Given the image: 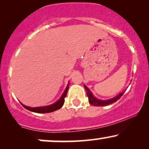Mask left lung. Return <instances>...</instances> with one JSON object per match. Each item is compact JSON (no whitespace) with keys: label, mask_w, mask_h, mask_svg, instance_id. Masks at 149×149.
Instances as JSON below:
<instances>
[{"label":"left lung","mask_w":149,"mask_h":149,"mask_svg":"<svg viewBox=\"0 0 149 149\" xmlns=\"http://www.w3.org/2000/svg\"><path fill=\"white\" fill-rule=\"evenodd\" d=\"M85 90H86V93H87V96L88 97V100H89V103L92 105L95 106V107H103V106H107L109 105V104H113V102H117L118 100L120 98L121 96L123 95V92L120 93V95L116 96L114 98L111 99V100H97V98H95V97L93 96V95L92 94V92H90V90L87 88L85 85H84Z\"/></svg>","instance_id":"obj_1"}]
</instances>
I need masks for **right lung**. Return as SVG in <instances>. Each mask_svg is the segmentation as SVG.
<instances>
[{
	"label": "right lung",
	"mask_w": 149,
	"mask_h": 149,
	"mask_svg": "<svg viewBox=\"0 0 149 149\" xmlns=\"http://www.w3.org/2000/svg\"><path fill=\"white\" fill-rule=\"evenodd\" d=\"M69 83L68 84L67 87H66V90H65V91L64 93H63L62 96L61 97V98L59 99L56 103L53 104L52 105L46 106V107H35V108L26 107V106H24L22 104V105L23 106L25 109H26L27 110L31 111H33V112H36V113H50V112L55 111L58 110V109H61V107L64 105V101H65L64 99L66 96L68 90H69Z\"/></svg>",
	"instance_id": "add662e5"
}]
</instances>
